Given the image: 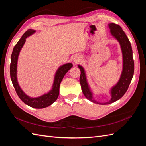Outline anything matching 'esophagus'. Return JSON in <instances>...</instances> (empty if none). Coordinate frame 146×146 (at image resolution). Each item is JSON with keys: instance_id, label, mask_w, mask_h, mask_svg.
I'll return each mask as SVG.
<instances>
[{"instance_id": "obj_1", "label": "esophagus", "mask_w": 146, "mask_h": 146, "mask_svg": "<svg viewBox=\"0 0 146 146\" xmlns=\"http://www.w3.org/2000/svg\"><path fill=\"white\" fill-rule=\"evenodd\" d=\"M79 60H80V59H79V58H78V56H74V58H73V60H74V61L75 63H77L78 61H79Z\"/></svg>"}]
</instances>
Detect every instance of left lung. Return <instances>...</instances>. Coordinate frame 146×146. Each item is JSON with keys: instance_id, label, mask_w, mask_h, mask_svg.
Wrapping results in <instances>:
<instances>
[{"instance_id": "8db88e82", "label": "left lung", "mask_w": 146, "mask_h": 146, "mask_svg": "<svg viewBox=\"0 0 146 146\" xmlns=\"http://www.w3.org/2000/svg\"><path fill=\"white\" fill-rule=\"evenodd\" d=\"M108 26L110 29V32H111V35L120 44L123 56V70L121 76L116 85L111 88V98L110 101L105 103H100L93 99L92 93L87 83L85 70L80 65L78 66V68L80 69L81 71L80 83L83 94L89 100L100 105L111 104L121 99L125 94L128 88H129L134 74L133 52H132L131 46L129 39H128L127 35L121 27V26L114 23L109 24Z\"/></svg>"}]
</instances>
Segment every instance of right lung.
Segmentation results:
<instances>
[{
  "label": "right lung",
  "instance_id": "1",
  "mask_svg": "<svg viewBox=\"0 0 146 146\" xmlns=\"http://www.w3.org/2000/svg\"><path fill=\"white\" fill-rule=\"evenodd\" d=\"M35 32V30L32 29H29L26 31L23 35V36L19 39V41L17 42L14 48H13L11 57L10 77L16 93L23 102L30 106V107L35 108H43L48 107V106L54 103L58 98L60 83L62 81L64 75L72 67V64L66 63L60 66L58 68L55 76L54 82L53 84L52 90L47 93L35 98H30V97L26 95L23 91L21 90L17 80V63L19 52L21 48L24 44L25 39Z\"/></svg>",
  "mask_w": 146,
  "mask_h": 146
}]
</instances>
